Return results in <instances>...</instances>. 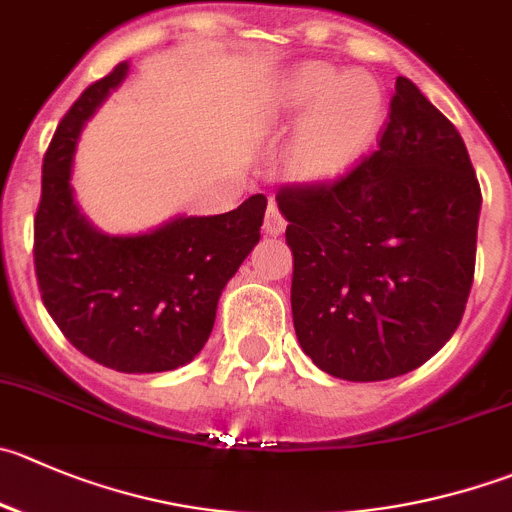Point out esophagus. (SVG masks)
I'll use <instances>...</instances> for the list:
<instances>
[{
  "label": "esophagus",
  "instance_id": "34e87169",
  "mask_svg": "<svg viewBox=\"0 0 512 512\" xmlns=\"http://www.w3.org/2000/svg\"><path fill=\"white\" fill-rule=\"evenodd\" d=\"M264 231L269 233V236H281V233L286 231V218L281 216V211L276 208V203H269V208H266Z\"/></svg>",
  "mask_w": 512,
  "mask_h": 512
}]
</instances>
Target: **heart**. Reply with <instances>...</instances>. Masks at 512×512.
I'll use <instances>...</instances> for the list:
<instances>
[{"label":"heart","instance_id":"obj_1","mask_svg":"<svg viewBox=\"0 0 512 512\" xmlns=\"http://www.w3.org/2000/svg\"><path fill=\"white\" fill-rule=\"evenodd\" d=\"M311 101L315 105L296 130L291 158L299 173L316 178L337 173L367 148L382 123L384 97L377 82L364 72L337 80L332 67L311 65L296 75L289 105L301 110Z\"/></svg>","mask_w":512,"mask_h":512}]
</instances>
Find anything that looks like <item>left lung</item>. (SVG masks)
<instances>
[{"mask_svg":"<svg viewBox=\"0 0 512 512\" xmlns=\"http://www.w3.org/2000/svg\"><path fill=\"white\" fill-rule=\"evenodd\" d=\"M306 357L349 382L422 367L455 334L478 248L480 183L455 125L397 77L377 150L276 193Z\"/></svg>","mask_w":512,"mask_h":512,"instance_id":"8db88e82","label":"left lung"}]
</instances>
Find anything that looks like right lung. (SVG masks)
Instances as JSON below:
<instances>
[{"instance_id":"add662e5","label":"right lung","mask_w":512,"mask_h":512,"mask_svg":"<svg viewBox=\"0 0 512 512\" xmlns=\"http://www.w3.org/2000/svg\"><path fill=\"white\" fill-rule=\"evenodd\" d=\"M128 75V62L67 110L42 163L34 271L67 342L102 367L153 374L191 362L208 342L223 286L261 238L266 196L221 216H178L138 236H110L72 196V155L85 120Z\"/></svg>"}]
</instances>
